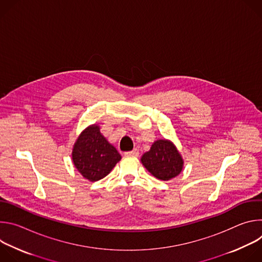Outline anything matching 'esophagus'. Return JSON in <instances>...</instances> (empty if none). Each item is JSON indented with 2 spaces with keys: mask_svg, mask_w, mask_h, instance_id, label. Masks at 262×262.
Segmentation results:
<instances>
[{
  "mask_svg": "<svg viewBox=\"0 0 262 262\" xmlns=\"http://www.w3.org/2000/svg\"><path fill=\"white\" fill-rule=\"evenodd\" d=\"M124 156L125 157H138L139 156V151H138V149H134V150H132V151L124 152Z\"/></svg>",
  "mask_w": 262,
  "mask_h": 262,
  "instance_id": "esophagus-1",
  "label": "esophagus"
}]
</instances>
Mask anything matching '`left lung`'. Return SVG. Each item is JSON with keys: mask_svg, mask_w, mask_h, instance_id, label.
Segmentation results:
<instances>
[{"mask_svg": "<svg viewBox=\"0 0 262 262\" xmlns=\"http://www.w3.org/2000/svg\"><path fill=\"white\" fill-rule=\"evenodd\" d=\"M141 161L149 172L161 180H169L177 176L183 165L177 149L167 140L155 142L150 150L143 155Z\"/></svg>", "mask_w": 262, "mask_h": 262, "instance_id": "8db88e82", "label": "left lung"}]
</instances>
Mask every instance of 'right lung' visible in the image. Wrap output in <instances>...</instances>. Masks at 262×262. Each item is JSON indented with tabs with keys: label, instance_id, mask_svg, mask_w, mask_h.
Returning a JSON list of instances; mask_svg holds the SVG:
<instances>
[{
	"label": "right lung",
	"instance_id": "obj_1",
	"mask_svg": "<svg viewBox=\"0 0 262 262\" xmlns=\"http://www.w3.org/2000/svg\"><path fill=\"white\" fill-rule=\"evenodd\" d=\"M120 160L117 149L105 140L95 124L86 128L73 146V164L90 181L105 177Z\"/></svg>",
	"mask_w": 262,
	"mask_h": 262
}]
</instances>
